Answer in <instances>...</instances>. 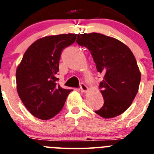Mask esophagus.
<instances>
[{
    "mask_svg": "<svg viewBox=\"0 0 154 154\" xmlns=\"http://www.w3.org/2000/svg\"><path fill=\"white\" fill-rule=\"evenodd\" d=\"M80 89L82 92H87L88 91V88L85 83H81V85H80Z\"/></svg>",
    "mask_w": 154,
    "mask_h": 154,
    "instance_id": "esophagus-1",
    "label": "esophagus"
}]
</instances>
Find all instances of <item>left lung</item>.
Listing matches in <instances>:
<instances>
[{
	"label": "left lung",
	"mask_w": 154,
	"mask_h": 154,
	"mask_svg": "<svg viewBox=\"0 0 154 154\" xmlns=\"http://www.w3.org/2000/svg\"><path fill=\"white\" fill-rule=\"evenodd\" d=\"M77 43L91 52L104 76L99 85L104 105L95 113L105 119L122 114L134 100L141 79L133 53L119 40L100 33H79Z\"/></svg>",
	"instance_id": "8db88e82"
}]
</instances>
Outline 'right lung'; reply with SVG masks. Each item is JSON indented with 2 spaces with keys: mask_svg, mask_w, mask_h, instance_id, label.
<instances>
[{
  "mask_svg": "<svg viewBox=\"0 0 154 154\" xmlns=\"http://www.w3.org/2000/svg\"><path fill=\"white\" fill-rule=\"evenodd\" d=\"M77 34L39 38L29 47L16 70L17 91L26 109L39 119L48 120L62 110L72 90L57 81L63 49L75 42Z\"/></svg>",
  "mask_w": 154,
  "mask_h": 154,
  "instance_id": "obj_1",
  "label": "right lung"
}]
</instances>
